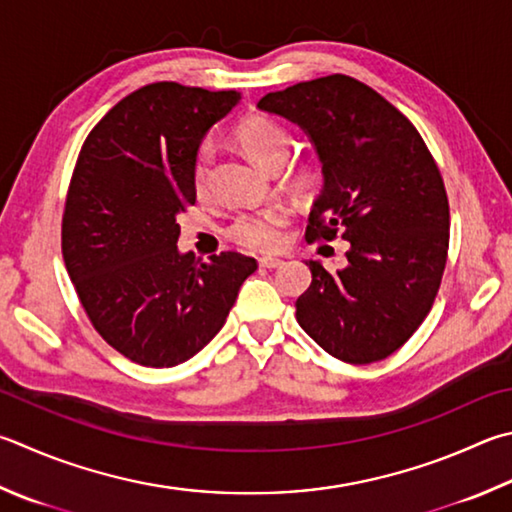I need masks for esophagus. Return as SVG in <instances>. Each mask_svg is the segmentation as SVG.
Returning <instances> with one entry per match:
<instances>
[{
  "mask_svg": "<svg viewBox=\"0 0 512 512\" xmlns=\"http://www.w3.org/2000/svg\"><path fill=\"white\" fill-rule=\"evenodd\" d=\"M284 264V259L280 257H259V266L264 268H280Z\"/></svg>",
  "mask_w": 512,
  "mask_h": 512,
  "instance_id": "obj_1",
  "label": "esophagus"
}]
</instances>
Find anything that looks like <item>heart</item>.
I'll use <instances>...</instances> for the list:
<instances>
[{
	"label": "heart",
	"mask_w": 512,
	"mask_h": 512,
	"mask_svg": "<svg viewBox=\"0 0 512 512\" xmlns=\"http://www.w3.org/2000/svg\"><path fill=\"white\" fill-rule=\"evenodd\" d=\"M235 138L241 150L268 172H275L277 167L284 163L288 150H291L293 145L291 134H288L277 120L259 114L241 120L235 129ZM210 165L212 147L201 145L192 161V185L199 197H203L208 190ZM293 183L300 190H311L313 185L318 183V170H315L313 165H300L293 172ZM286 221L288 212L284 208H266L259 212H250V215H241L235 219V224L230 226V237L246 248L273 250L275 246H280L282 228L286 226Z\"/></svg>",
	"instance_id": "heart-1"
}]
</instances>
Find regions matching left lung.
I'll return each mask as SVG.
<instances>
[{
  "mask_svg": "<svg viewBox=\"0 0 512 512\" xmlns=\"http://www.w3.org/2000/svg\"><path fill=\"white\" fill-rule=\"evenodd\" d=\"M300 125L318 152L324 185L306 241H349L347 266L311 268L297 297L300 327L349 365L401 349L439 293L450 244V206L421 134L360 80L333 73L257 102Z\"/></svg>",
  "mask_w": 512,
  "mask_h": 512,
  "instance_id": "obj_1",
  "label": "left lung"
}]
</instances>
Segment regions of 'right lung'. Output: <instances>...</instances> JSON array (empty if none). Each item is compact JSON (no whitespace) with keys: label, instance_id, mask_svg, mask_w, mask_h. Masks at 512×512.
I'll use <instances>...</instances> for the list:
<instances>
[{"label":"right lung","instance_id":"right-lung-1","mask_svg":"<svg viewBox=\"0 0 512 512\" xmlns=\"http://www.w3.org/2000/svg\"><path fill=\"white\" fill-rule=\"evenodd\" d=\"M237 91L154 82L91 129L62 215V255L107 345L143 367L190 360L224 327L257 262L235 250L197 262L176 248L197 201L192 161Z\"/></svg>","mask_w":512,"mask_h":512}]
</instances>
